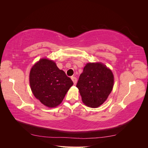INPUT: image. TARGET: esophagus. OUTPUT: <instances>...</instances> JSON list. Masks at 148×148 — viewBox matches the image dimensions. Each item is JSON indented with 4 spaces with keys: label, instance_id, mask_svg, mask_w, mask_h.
<instances>
[{
    "label": "esophagus",
    "instance_id": "obj_1",
    "mask_svg": "<svg viewBox=\"0 0 148 148\" xmlns=\"http://www.w3.org/2000/svg\"><path fill=\"white\" fill-rule=\"evenodd\" d=\"M71 78V79H72V81H73L74 84H77V78L75 77H72Z\"/></svg>",
    "mask_w": 148,
    "mask_h": 148
}]
</instances>
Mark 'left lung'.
<instances>
[{"label":"left lung","mask_w":148,"mask_h":148,"mask_svg":"<svg viewBox=\"0 0 148 148\" xmlns=\"http://www.w3.org/2000/svg\"><path fill=\"white\" fill-rule=\"evenodd\" d=\"M112 71L102 63H88L80 75L77 87L84 104L92 108L102 105L114 86Z\"/></svg>","instance_id":"1"}]
</instances>
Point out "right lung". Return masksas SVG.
Masks as SVG:
<instances>
[{
	"instance_id": "right-lung-1",
	"label": "right lung",
	"mask_w": 148,
	"mask_h": 148,
	"mask_svg": "<svg viewBox=\"0 0 148 148\" xmlns=\"http://www.w3.org/2000/svg\"><path fill=\"white\" fill-rule=\"evenodd\" d=\"M29 84L34 96L42 104L56 107L63 101L73 83L54 62L41 59L31 69Z\"/></svg>"
}]
</instances>
